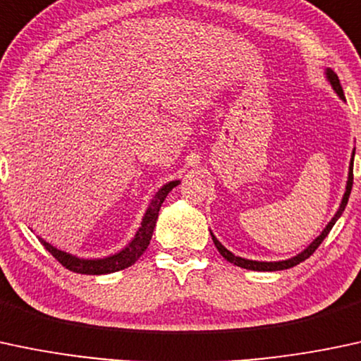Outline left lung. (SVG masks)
Instances as JSON below:
<instances>
[{
  "mask_svg": "<svg viewBox=\"0 0 361 361\" xmlns=\"http://www.w3.org/2000/svg\"><path fill=\"white\" fill-rule=\"evenodd\" d=\"M327 80H329L331 82V85H333V88L336 90V93H338L339 97H341V99H344V93H343V87H341V83H339V78H338V75H336V73L333 71V70H327ZM355 155V153H353ZM351 188H353V159H351V164H350V176H348V184H346V192H344V196H343V201H341V206H339V209H338V213L334 214V218L333 220L329 221V225L326 226V228H324V232L319 235L317 238H315L314 242H312V244L307 247L305 250H303L302 254H298V256H295V257H291V259H286V261H278V262H259V261H249V259H242V257H237V256H233L232 252H230V250H226L224 245L220 244V242L216 240V238H214V235L212 233V237H213V242H214V245H216V249H218V252L221 254V256H224L226 261L228 262H232V264H235V266H238V268H244V269H250V271H281V269H288V268H293V266H297V264H300L302 261H305V259H309L312 254L315 252V249H317L319 245L322 244V240L324 238L327 237V233L331 232V228H333L334 226V224L336 221H338V218L341 216L343 214V212H344V208H346V204H348V200H350V192H351Z\"/></svg>",
  "mask_w": 361,
  "mask_h": 361,
  "instance_id": "left-lung-1",
  "label": "left lung"
}]
</instances>
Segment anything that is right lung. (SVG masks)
I'll return each mask as SVG.
<instances>
[{
  "mask_svg": "<svg viewBox=\"0 0 361 361\" xmlns=\"http://www.w3.org/2000/svg\"><path fill=\"white\" fill-rule=\"evenodd\" d=\"M176 185H179V180L169 182V184H165L164 188L155 194L152 204H149L147 213H145L143 221H141V226L140 230H137V233L135 235V238L129 242L126 249H123L121 252L114 254V256H109L105 259H78L71 256V254L63 252V250H58L56 247L47 244L46 240H42V238H39L40 244L46 247V250H49L56 261H59L64 268L73 271V273L109 274V273H116V271H121V269H126L129 266L135 264L137 259L141 257V254L147 250L149 240H152L153 230H155V224H157V218H159L161 202L165 201L167 194L172 191Z\"/></svg>",
  "mask_w": 361,
  "mask_h": 361,
  "instance_id": "1",
  "label": "right lung"
}]
</instances>
